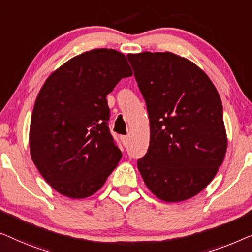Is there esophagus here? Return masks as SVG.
<instances>
[{"label": "esophagus", "instance_id": "34e87169", "mask_svg": "<svg viewBox=\"0 0 252 252\" xmlns=\"http://www.w3.org/2000/svg\"><path fill=\"white\" fill-rule=\"evenodd\" d=\"M121 141H122L123 146L126 147L127 145H129V137H127V136H121Z\"/></svg>", "mask_w": 252, "mask_h": 252}]
</instances>
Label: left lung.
Returning <instances> with one entry per match:
<instances>
[{
    "label": "left lung",
    "mask_w": 252,
    "mask_h": 252,
    "mask_svg": "<svg viewBox=\"0 0 252 252\" xmlns=\"http://www.w3.org/2000/svg\"><path fill=\"white\" fill-rule=\"evenodd\" d=\"M126 57L150 119V146L138 170L160 200H189L211 183L226 154L218 91L200 67L171 52Z\"/></svg>",
    "instance_id": "left-lung-1"
}]
</instances>
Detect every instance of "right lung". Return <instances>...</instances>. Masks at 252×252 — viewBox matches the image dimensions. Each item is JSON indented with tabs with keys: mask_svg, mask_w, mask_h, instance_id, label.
<instances>
[{
	"mask_svg": "<svg viewBox=\"0 0 252 252\" xmlns=\"http://www.w3.org/2000/svg\"><path fill=\"white\" fill-rule=\"evenodd\" d=\"M131 75L125 55L94 49L63 63L41 88L31 119V157L58 193L92 195L121 160L108 127L106 97Z\"/></svg>",
	"mask_w": 252,
	"mask_h": 252,
	"instance_id": "add662e5",
	"label": "right lung"
}]
</instances>
